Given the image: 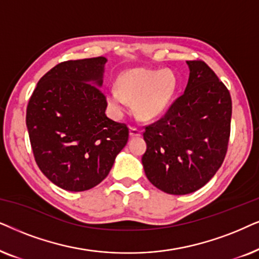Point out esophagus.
I'll use <instances>...</instances> for the list:
<instances>
[{"instance_id": "34e87169", "label": "esophagus", "mask_w": 259, "mask_h": 259, "mask_svg": "<svg viewBox=\"0 0 259 259\" xmlns=\"http://www.w3.org/2000/svg\"><path fill=\"white\" fill-rule=\"evenodd\" d=\"M130 136H132V137L141 136V130L136 126H130Z\"/></svg>"}]
</instances>
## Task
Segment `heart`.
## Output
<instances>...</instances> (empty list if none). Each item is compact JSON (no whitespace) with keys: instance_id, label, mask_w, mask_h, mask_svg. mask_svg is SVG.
<instances>
[{"instance_id":"obj_1","label":"heart","mask_w":259,"mask_h":259,"mask_svg":"<svg viewBox=\"0 0 259 259\" xmlns=\"http://www.w3.org/2000/svg\"><path fill=\"white\" fill-rule=\"evenodd\" d=\"M178 90V78L169 70L136 68L123 74L118 89L106 91V101L116 116L125 111L127 101L142 119H153L165 111Z\"/></svg>"}]
</instances>
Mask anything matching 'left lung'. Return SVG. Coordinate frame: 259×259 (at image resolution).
Segmentation results:
<instances>
[{
  "label": "left lung",
  "mask_w": 259,
  "mask_h": 259,
  "mask_svg": "<svg viewBox=\"0 0 259 259\" xmlns=\"http://www.w3.org/2000/svg\"><path fill=\"white\" fill-rule=\"evenodd\" d=\"M187 65L184 95L143 133L144 173L155 187L174 195L198 191L214 177L225 158L232 116L229 90L208 65Z\"/></svg>",
  "instance_id": "8db88e82"
}]
</instances>
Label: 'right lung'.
<instances>
[{
	"label": "right lung",
	"instance_id": "obj_1",
	"mask_svg": "<svg viewBox=\"0 0 259 259\" xmlns=\"http://www.w3.org/2000/svg\"><path fill=\"white\" fill-rule=\"evenodd\" d=\"M106 58L58 64L37 82L26 124L40 170L58 187L82 192L108 177L129 139L126 124L105 115Z\"/></svg>",
	"mask_w": 259,
	"mask_h": 259
}]
</instances>
